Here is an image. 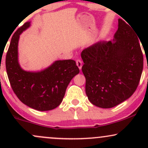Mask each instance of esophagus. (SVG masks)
<instances>
[{"mask_svg":"<svg viewBox=\"0 0 148 148\" xmlns=\"http://www.w3.org/2000/svg\"><path fill=\"white\" fill-rule=\"evenodd\" d=\"M76 65L78 66L79 69L81 70V67H82V62H81V60H76Z\"/></svg>","mask_w":148,"mask_h":148,"instance_id":"1","label":"esophagus"}]
</instances>
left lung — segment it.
<instances>
[{"instance_id": "1", "label": "left lung", "mask_w": 148, "mask_h": 148, "mask_svg": "<svg viewBox=\"0 0 148 148\" xmlns=\"http://www.w3.org/2000/svg\"><path fill=\"white\" fill-rule=\"evenodd\" d=\"M130 25L119 18L112 41L98 42L81 52L86 93L95 106L114 107L129 99L138 87L143 56L139 37Z\"/></svg>"}]
</instances>
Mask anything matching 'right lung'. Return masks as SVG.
<instances>
[{"instance_id":"1","label":"right lung","mask_w":148,"mask_h":148,"mask_svg":"<svg viewBox=\"0 0 148 148\" xmlns=\"http://www.w3.org/2000/svg\"><path fill=\"white\" fill-rule=\"evenodd\" d=\"M24 23L12 37L6 55V70L10 85L21 102L40 111H50L60 104L69 82L79 73L73 60L54 61L40 71H25L18 62L20 35L30 26Z\"/></svg>"}]
</instances>
